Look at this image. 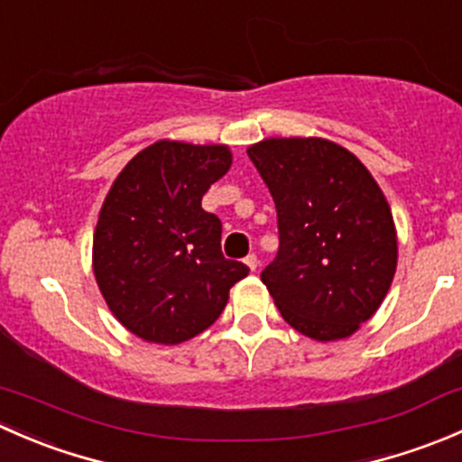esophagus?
Returning a JSON list of instances; mask_svg holds the SVG:
<instances>
[{"label": "esophagus", "instance_id": "1", "mask_svg": "<svg viewBox=\"0 0 462 462\" xmlns=\"http://www.w3.org/2000/svg\"><path fill=\"white\" fill-rule=\"evenodd\" d=\"M244 261H245V265H248L250 270H257V265H259V259H257V254H254V253H250L248 257H245Z\"/></svg>", "mask_w": 462, "mask_h": 462}]
</instances>
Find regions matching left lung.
I'll return each instance as SVG.
<instances>
[{
	"label": "left lung",
	"instance_id": "obj_1",
	"mask_svg": "<svg viewBox=\"0 0 462 462\" xmlns=\"http://www.w3.org/2000/svg\"><path fill=\"white\" fill-rule=\"evenodd\" d=\"M277 208L279 250L261 273L282 318L330 342L371 319L398 263L393 217L365 165L324 138L248 149Z\"/></svg>",
	"mask_w": 462,
	"mask_h": 462
}]
</instances>
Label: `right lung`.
Returning <instances> with one entry per match:
<instances>
[{
  "label": "right lung",
  "mask_w": 462,
  "mask_h": 462,
  "mask_svg": "<svg viewBox=\"0 0 462 462\" xmlns=\"http://www.w3.org/2000/svg\"><path fill=\"white\" fill-rule=\"evenodd\" d=\"M223 144L161 141L127 162L93 236V273L111 313L134 335L180 344L218 319L250 273L221 253V218L203 194L230 170Z\"/></svg>",
  "instance_id": "add662e5"
}]
</instances>
